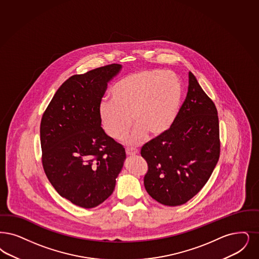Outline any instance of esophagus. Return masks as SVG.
<instances>
[{
  "instance_id": "esophagus-1",
  "label": "esophagus",
  "mask_w": 259,
  "mask_h": 259,
  "mask_svg": "<svg viewBox=\"0 0 259 259\" xmlns=\"http://www.w3.org/2000/svg\"><path fill=\"white\" fill-rule=\"evenodd\" d=\"M138 149H135V148H126V154L129 156L136 155L138 154Z\"/></svg>"
}]
</instances>
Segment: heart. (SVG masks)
Instances as JSON below:
<instances>
[{
  "instance_id": "heart-1",
  "label": "heart",
  "mask_w": 259,
  "mask_h": 259,
  "mask_svg": "<svg viewBox=\"0 0 259 259\" xmlns=\"http://www.w3.org/2000/svg\"><path fill=\"white\" fill-rule=\"evenodd\" d=\"M182 94L175 73L159 69L131 73L114 83L112 100L100 104V122L106 134L120 140L131 127L133 116L137 125L126 142L140 145L147 135L159 138L169 131L179 114Z\"/></svg>"
}]
</instances>
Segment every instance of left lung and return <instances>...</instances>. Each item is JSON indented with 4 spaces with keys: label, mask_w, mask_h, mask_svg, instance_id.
<instances>
[{
    "label": "left lung",
    "mask_w": 259,
    "mask_h": 259,
    "mask_svg": "<svg viewBox=\"0 0 259 259\" xmlns=\"http://www.w3.org/2000/svg\"><path fill=\"white\" fill-rule=\"evenodd\" d=\"M220 151L217 108L189 72L186 99L175 124L141 149L148 166L144 178L146 192L164 205L186 203L206 184Z\"/></svg>",
    "instance_id": "8db88e82"
}]
</instances>
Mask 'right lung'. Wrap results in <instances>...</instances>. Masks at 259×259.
<instances>
[{"label":"right lung","mask_w":259,"mask_h":259,"mask_svg":"<svg viewBox=\"0 0 259 259\" xmlns=\"http://www.w3.org/2000/svg\"><path fill=\"white\" fill-rule=\"evenodd\" d=\"M120 69L113 63L73 75L42 114L44 172L59 195L77 206L101 204L123 166L124 147L104 132L98 112L107 83Z\"/></svg>","instance_id":"add662e5"}]
</instances>
